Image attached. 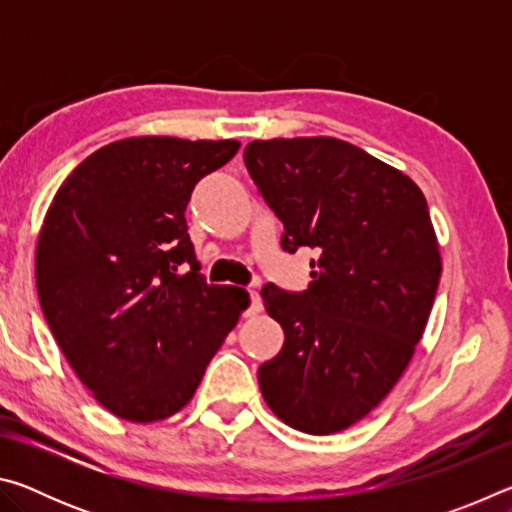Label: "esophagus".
Here are the masks:
<instances>
[{
	"mask_svg": "<svg viewBox=\"0 0 512 512\" xmlns=\"http://www.w3.org/2000/svg\"><path fill=\"white\" fill-rule=\"evenodd\" d=\"M262 296H259L257 291H250V307L246 311V316H257L259 311H262Z\"/></svg>",
	"mask_w": 512,
	"mask_h": 512,
	"instance_id": "obj_1",
	"label": "esophagus"
}]
</instances>
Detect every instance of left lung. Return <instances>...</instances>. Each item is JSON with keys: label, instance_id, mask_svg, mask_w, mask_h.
<instances>
[{"label": "left lung", "instance_id": "1", "mask_svg": "<svg viewBox=\"0 0 512 512\" xmlns=\"http://www.w3.org/2000/svg\"><path fill=\"white\" fill-rule=\"evenodd\" d=\"M246 167L284 223L282 248H314L309 291L262 289L284 329L259 388L289 427L327 436L377 409L411 363L443 271L422 189L336 137L255 140Z\"/></svg>", "mask_w": 512, "mask_h": 512}]
</instances>
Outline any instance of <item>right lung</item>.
<instances>
[{
	"instance_id": "add662e5",
	"label": "right lung",
	"mask_w": 512,
	"mask_h": 512,
	"mask_svg": "<svg viewBox=\"0 0 512 512\" xmlns=\"http://www.w3.org/2000/svg\"><path fill=\"white\" fill-rule=\"evenodd\" d=\"M237 140L126 137L76 167L36 246L42 314L103 409L149 424L192 400L207 363L250 305L248 291L198 273L185 210L194 185ZM190 271L179 273V266Z\"/></svg>"
}]
</instances>
